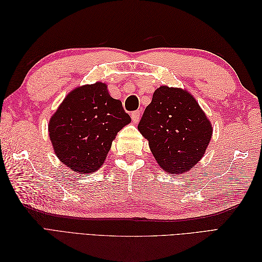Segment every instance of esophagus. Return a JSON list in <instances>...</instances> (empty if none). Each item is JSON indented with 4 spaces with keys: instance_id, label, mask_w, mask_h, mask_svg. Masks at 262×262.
I'll return each mask as SVG.
<instances>
[{
    "instance_id": "obj_1",
    "label": "esophagus",
    "mask_w": 262,
    "mask_h": 262,
    "mask_svg": "<svg viewBox=\"0 0 262 262\" xmlns=\"http://www.w3.org/2000/svg\"><path fill=\"white\" fill-rule=\"evenodd\" d=\"M131 118H132V121L134 123H138L139 120H140V118H141V113L139 112V110H137V112H133L131 114Z\"/></svg>"
}]
</instances>
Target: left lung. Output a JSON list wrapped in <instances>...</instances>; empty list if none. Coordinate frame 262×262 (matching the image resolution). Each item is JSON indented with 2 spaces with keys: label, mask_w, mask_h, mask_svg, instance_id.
Segmentation results:
<instances>
[{
  "label": "left lung",
  "mask_w": 262,
  "mask_h": 262,
  "mask_svg": "<svg viewBox=\"0 0 262 262\" xmlns=\"http://www.w3.org/2000/svg\"><path fill=\"white\" fill-rule=\"evenodd\" d=\"M158 165L184 173L199 162L212 137V124L187 91L161 86L138 125Z\"/></svg>",
  "instance_id": "obj_1"
}]
</instances>
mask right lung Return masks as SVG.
Here are the masks:
<instances>
[{
  "label": "right lung",
  "instance_id": "add662e5",
  "mask_svg": "<svg viewBox=\"0 0 262 262\" xmlns=\"http://www.w3.org/2000/svg\"><path fill=\"white\" fill-rule=\"evenodd\" d=\"M130 122L122 102L97 82L68 94L50 119L49 137L63 164L89 175L101 167L117 133Z\"/></svg>",
  "mask_w": 262,
  "mask_h": 262
}]
</instances>
